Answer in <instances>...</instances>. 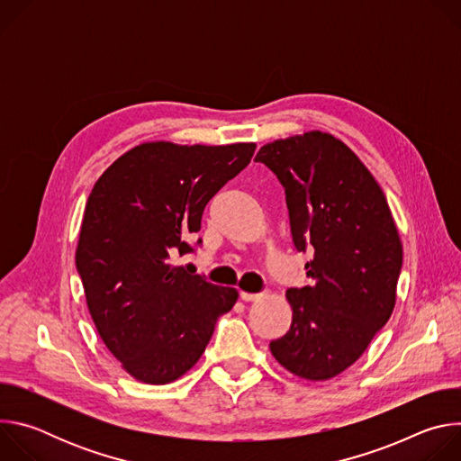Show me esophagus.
I'll return each instance as SVG.
<instances>
[{
  "instance_id": "esophagus-1",
  "label": "esophagus",
  "mask_w": 461,
  "mask_h": 461,
  "mask_svg": "<svg viewBox=\"0 0 461 461\" xmlns=\"http://www.w3.org/2000/svg\"><path fill=\"white\" fill-rule=\"evenodd\" d=\"M262 297V294H248V292H240V299L242 301H258Z\"/></svg>"
}]
</instances>
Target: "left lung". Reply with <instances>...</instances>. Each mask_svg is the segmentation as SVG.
Instances as JSON below:
<instances>
[{"label":"left lung","instance_id":"left-lung-1","mask_svg":"<svg viewBox=\"0 0 461 461\" xmlns=\"http://www.w3.org/2000/svg\"><path fill=\"white\" fill-rule=\"evenodd\" d=\"M286 193L297 251L310 286L290 288V330L270 343L292 374L324 381L354 365L396 304L403 246L384 193L357 155L330 133L262 146L255 157Z\"/></svg>","mask_w":461,"mask_h":461}]
</instances>
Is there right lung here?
Returning a JSON list of instances; mask_svg holds the SVG:
<instances>
[{
  "instance_id": "right-lung-1",
  "label": "right lung",
  "mask_w": 461,
  "mask_h": 461,
  "mask_svg": "<svg viewBox=\"0 0 461 461\" xmlns=\"http://www.w3.org/2000/svg\"><path fill=\"white\" fill-rule=\"evenodd\" d=\"M253 151V142H146L114 160L89 194L77 248L87 308L109 352L142 383L184 375L239 297L175 267L173 255L193 251L185 239Z\"/></svg>"
}]
</instances>
